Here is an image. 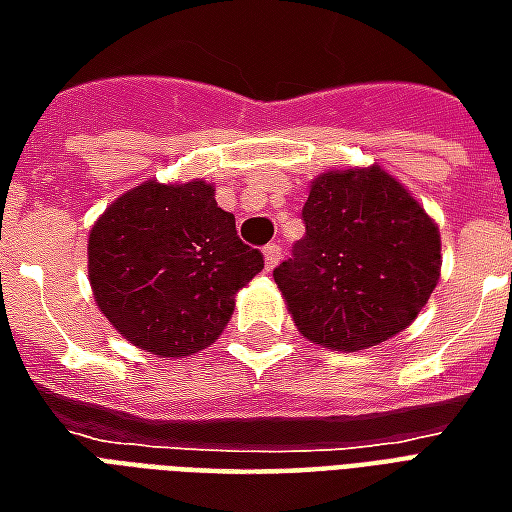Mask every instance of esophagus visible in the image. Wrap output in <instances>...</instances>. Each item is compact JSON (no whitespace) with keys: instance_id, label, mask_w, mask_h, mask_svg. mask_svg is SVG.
Segmentation results:
<instances>
[{"instance_id":"obj_1","label":"esophagus","mask_w":512,"mask_h":512,"mask_svg":"<svg viewBox=\"0 0 512 512\" xmlns=\"http://www.w3.org/2000/svg\"><path fill=\"white\" fill-rule=\"evenodd\" d=\"M263 257H266V271H274L279 260H282V246L268 244L266 249H263Z\"/></svg>"}]
</instances>
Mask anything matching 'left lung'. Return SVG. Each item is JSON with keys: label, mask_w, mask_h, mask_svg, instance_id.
I'll list each match as a JSON object with an SVG mask.
<instances>
[{"label": "left lung", "mask_w": 512, "mask_h": 512, "mask_svg": "<svg viewBox=\"0 0 512 512\" xmlns=\"http://www.w3.org/2000/svg\"><path fill=\"white\" fill-rule=\"evenodd\" d=\"M301 219L307 233L274 282L307 340L362 351L403 332L428 304L439 227L378 164L318 175Z\"/></svg>", "instance_id": "left-lung-1"}]
</instances>
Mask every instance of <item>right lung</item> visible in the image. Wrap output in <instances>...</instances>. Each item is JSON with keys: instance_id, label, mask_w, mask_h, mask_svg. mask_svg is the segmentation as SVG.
<instances>
[{"instance_id": "obj_1", "label": "right lung", "mask_w": 512, "mask_h": 512, "mask_svg": "<svg viewBox=\"0 0 512 512\" xmlns=\"http://www.w3.org/2000/svg\"><path fill=\"white\" fill-rule=\"evenodd\" d=\"M87 271L95 304L126 340L189 356L216 343L263 255L238 238L211 183L147 180L93 224Z\"/></svg>"}]
</instances>
